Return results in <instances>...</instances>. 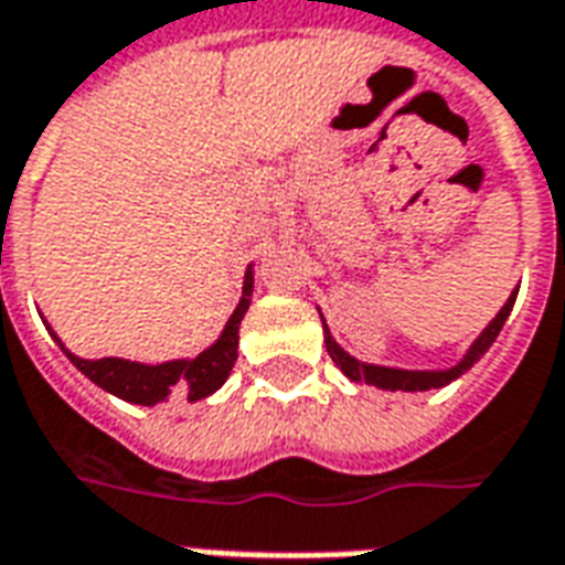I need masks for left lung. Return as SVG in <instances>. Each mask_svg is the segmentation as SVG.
<instances>
[{"mask_svg": "<svg viewBox=\"0 0 565 565\" xmlns=\"http://www.w3.org/2000/svg\"><path fill=\"white\" fill-rule=\"evenodd\" d=\"M514 296L518 294L509 296V302L502 306V311H499L497 318L487 323V330L475 339V344L469 348V354L462 356L457 366L445 369V372H405V369L369 366V363H360V360L348 356L339 344L332 342V335L327 327H323V342H327V351H330L332 363L342 369L351 381H366V384H375V387H384V391H433V387H445V384H450L454 379H460L466 369H472L475 363L487 354V348L497 342L502 323H505V318L511 315Z\"/></svg>", "mask_w": 565, "mask_h": 565, "instance_id": "1", "label": "left lung"}]
</instances>
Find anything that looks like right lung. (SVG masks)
I'll return each instance as SVG.
<instances>
[{"label": "right lung", "instance_id": "add662e5", "mask_svg": "<svg viewBox=\"0 0 565 565\" xmlns=\"http://www.w3.org/2000/svg\"><path fill=\"white\" fill-rule=\"evenodd\" d=\"M250 290H254V278L250 271L245 275V294L242 302L235 306L233 318L226 320V330L217 342L211 344L209 351H202L193 360H172V363H160V366H145V363H129V360H117V356H105V360H81V356H66L75 366L103 391L115 393L120 399L136 405H157L162 403L169 393H184L186 399H205L209 393L221 387L223 381L230 379L238 356V323L245 318L247 306H250Z\"/></svg>", "mask_w": 565, "mask_h": 565}]
</instances>
